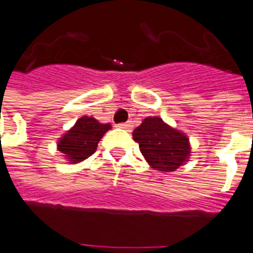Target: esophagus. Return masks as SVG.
<instances>
[{
  "mask_svg": "<svg viewBox=\"0 0 253 253\" xmlns=\"http://www.w3.org/2000/svg\"><path fill=\"white\" fill-rule=\"evenodd\" d=\"M118 126H120V128H123V129H125V130H132V128H133V125H132V123H130V121H128V123L118 124Z\"/></svg>",
  "mask_w": 253,
  "mask_h": 253,
  "instance_id": "obj_1",
  "label": "esophagus"
}]
</instances>
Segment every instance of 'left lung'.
I'll return each instance as SVG.
<instances>
[{"label": "left lung", "mask_w": 253, "mask_h": 253, "mask_svg": "<svg viewBox=\"0 0 253 253\" xmlns=\"http://www.w3.org/2000/svg\"><path fill=\"white\" fill-rule=\"evenodd\" d=\"M132 136L153 169L172 172L189 161V137L164 123L160 117L144 118Z\"/></svg>", "instance_id": "obj_1"}]
</instances>
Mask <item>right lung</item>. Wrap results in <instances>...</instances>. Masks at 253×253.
Segmentation results:
<instances>
[{"label":"right lung","mask_w":253,"mask_h":253,"mask_svg":"<svg viewBox=\"0 0 253 253\" xmlns=\"http://www.w3.org/2000/svg\"><path fill=\"white\" fill-rule=\"evenodd\" d=\"M110 128V124H100L93 117H81L59 139L57 150L70 164L81 163L96 151L97 143Z\"/></svg>","instance_id":"right-lung-1"}]
</instances>
